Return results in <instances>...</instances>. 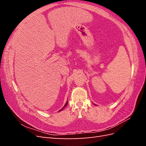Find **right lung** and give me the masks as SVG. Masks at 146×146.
<instances>
[{"label":"right lung","mask_w":146,"mask_h":146,"mask_svg":"<svg viewBox=\"0 0 146 146\" xmlns=\"http://www.w3.org/2000/svg\"><path fill=\"white\" fill-rule=\"evenodd\" d=\"M68 102L67 101V102H66V104L64 105V107L62 108H61L60 110H59V111H61V110H63L64 108V107H66V106H67V105H68Z\"/></svg>","instance_id":"obj_1"}]
</instances>
